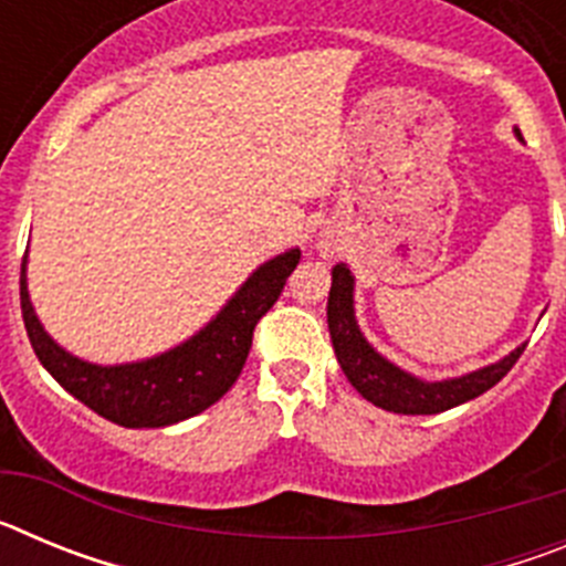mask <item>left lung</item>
<instances>
[{
  "instance_id": "obj_1",
  "label": "left lung",
  "mask_w": 566,
  "mask_h": 566,
  "mask_svg": "<svg viewBox=\"0 0 566 566\" xmlns=\"http://www.w3.org/2000/svg\"><path fill=\"white\" fill-rule=\"evenodd\" d=\"M328 332H332L334 354L339 359V368L345 371L348 382L363 394L368 402H374L382 411L394 413H442L457 405L476 399L479 394L490 391L504 374L522 357L524 345L499 359L496 365L479 368L473 374H464L444 382H422V379L405 374L394 363L379 357L371 345L359 334L357 319H354V277L352 272L339 263L332 272V292H328Z\"/></svg>"
}]
</instances>
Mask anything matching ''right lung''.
I'll return each instance as SVG.
<instances>
[{
  "label": "right lung",
  "mask_w": 566,
  "mask_h": 566,
  "mask_svg": "<svg viewBox=\"0 0 566 566\" xmlns=\"http://www.w3.org/2000/svg\"><path fill=\"white\" fill-rule=\"evenodd\" d=\"M297 263L300 249L263 263L203 332L172 352L144 363L104 368L73 357L44 334L30 306L22 258L19 297L24 328L39 363L90 411L124 428H164L207 411L232 388L247 365L254 326L277 303Z\"/></svg>",
  "instance_id": "obj_1"
}]
</instances>
